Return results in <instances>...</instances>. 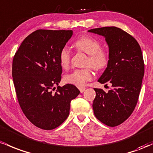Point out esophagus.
I'll return each mask as SVG.
<instances>
[{
    "mask_svg": "<svg viewBox=\"0 0 153 153\" xmlns=\"http://www.w3.org/2000/svg\"><path fill=\"white\" fill-rule=\"evenodd\" d=\"M85 90V87H81V88H79V91H80V92H81V93H82V92H83Z\"/></svg>",
    "mask_w": 153,
    "mask_h": 153,
    "instance_id": "obj_1",
    "label": "esophagus"
}]
</instances>
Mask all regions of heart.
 <instances>
[{
  "instance_id": "1",
  "label": "heart",
  "mask_w": 153,
  "mask_h": 153,
  "mask_svg": "<svg viewBox=\"0 0 153 153\" xmlns=\"http://www.w3.org/2000/svg\"><path fill=\"white\" fill-rule=\"evenodd\" d=\"M74 45L79 51L89 55L86 61V66H91L96 71L103 69L108 63V57L104 51H101V45L97 39L90 36H82L77 39ZM71 53L67 48L64 47L60 51L58 61L61 67L67 69L70 66ZM92 79V72L90 67L83 69H76L64 76V81L78 87H82L87 82Z\"/></svg>"
}]
</instances>
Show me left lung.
Segmentation results:
<instances>
[{
  "instance_id": "obj_1",
  "label": "left lung",
  "mask_w": 153,
  "mask_h": 153,
  "mask_svg": "<svg viewBox=\"0 0 153 153\" xmlns=\"http://www.w3.org/2000/svg\"><path fill=\"white\" fill-rule=\"evenodd\" d=\"M88 32L105 38L109 60L98 82L112 85L108 92L94 88V114L107 126H118L131 116L138 101L145 73L141 48L131 35L118 27H105Z\"/></svg>"
}]
</instances>
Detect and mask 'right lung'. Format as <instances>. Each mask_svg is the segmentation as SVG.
Segmentation results:
<instances>
[{
  "mask_svg": "<svg viewBox=\"0 0 153 153\" xmlns=\"http://www.w3.org/2000/svg\"><path fill=\"white\" fill-rule=\"evenodd\" d=\"M72 35V30H36L13 57L12 77L19 103L29 121L42 129L59 126L69 115L71 101L80 93L74 85L58 86L62 74L58 55Z\"/></svg>",
  "mask_w": 153,
  "mask_h": 153,
  "instance_id": "obj_1",
  "label": "right lung"
}]
</instances>
